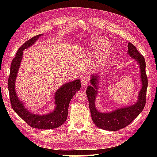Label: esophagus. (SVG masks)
<instances>
[{
    "mask_svg": "<svg viewBox=\"0 0 157 157\" xmlns=\"http://www.w3.org/2000/svg\"><path fill=\"white\" fill-rule=\"evenodd\" d=\"M89 79H90L89 77L87 75L82 77V78H81V82H82V87H86V86L88 85V82H89Z\"/></svg>",
    "mask_w": 157,
    "mask_h": 157,
    "instance_id": "obj_1",
    "label": "esophagus"
}]
</instances>
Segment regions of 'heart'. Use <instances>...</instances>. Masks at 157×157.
I'll list each match as a JSON object with an SVG mask.
<instances>
[{
  "mask_svg": "<svg viewBox=\"0 0 157 157\" xmlns=\"http://www.w3.org/2000/svg\"><path fill=\"white\" fill-rule=\"evenodd\" d=\"M106 45H107V43H106V41L105 40L98 39L96 40L93 42V43L92 44V48L94 52H100L106 48ZM109 52H110L109 48H106L105 51V55L106 56L107 55H109Z\"/></svg>",
  "mask_w": 157,
  "mask_h": 157,
  "instance_id": "obj_1",
  "label": "heart"
}]
</instances>
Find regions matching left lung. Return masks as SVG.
<instances>
[{"label": "left lung", "mask_w": 157, "mask_h": 157, "mask_svg": "<svg viewBox=\"0 0 157 157\" xmlns=\"http://www.w3.org/2000/svg\"><path fill=\"white\" fill-rule=\"evenodd\" d=\"M128 54L139 63L140 67L142 87L139 93L138 101L136 104L128 106V107L117 109L111 113H100L96 110L94 104L95 98L97 94L96 83L98 80V75H92L90 82L93 86H90L86 90V94L88 98L89 108L92 121L96 126L102 129L117 131V130L125 128L137 117L145 106L146 90H147L148 86L145 59L144 56L138 51L136 46L131 42H128Z\"/></svg>", "instance_id": "left-lung-1"}]
</instances>
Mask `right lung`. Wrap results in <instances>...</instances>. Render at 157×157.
I'll list each match as a JSON object with an SVG mask.
<instances>
[{"label": "right lung", "mask_w": 157, "mask_h": 157, "mask_svg": "<svg viewBox=\"0 0 157 157\" xmlns=\"http://www.w3.org/2000/svg\"><path fill=\"white\" fill-rule=\"evenodd\" d=\"M42 34L35 36L25 42L17 52L15 56L13 59L10 74L8 79V89L9 92L10 101L13 109L28 124L34 128L51 129L58 128L66 121L68 114L69 102L75 93L81 88L79 79L69 82L62 86L55 93V99L56 108L52 113L45 115L32 114L26 109L22 102L17 96L15 90V82L18 69L21 63L23 50L30 46L37 40Z\"/></svg>", "instance_id": "add662e5"}]
</instances>
